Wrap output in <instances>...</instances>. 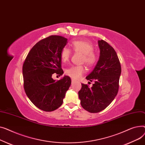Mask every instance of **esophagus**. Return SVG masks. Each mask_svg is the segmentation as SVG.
Segmentation results:
<instances>
[{"label":"esophagus","instance_id":"1","mask_svg":"<svg viewBox=\"0 0 145 145\" xmlns=\"http://www.w3.org/2000/svg\"><path fill=\"white\" fill-rule=\"evenodd\" d=\"M71 82H72V83H74V82H75V81L72 79V80H71Z\"/></svg>","mask_w":145,"mask_h":145}]
</instances>
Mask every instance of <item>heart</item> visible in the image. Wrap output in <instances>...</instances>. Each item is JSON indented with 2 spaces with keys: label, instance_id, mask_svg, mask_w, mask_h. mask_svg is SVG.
Segmentation results:
<instances>
[{
  "label": "heart",
  "instance_id": "heart-1",
  "mask_svg": "<svg viewBox=\"0 0 145 145\" xmlns=\"http://www.w3.org/2000/svg\"><path fill=\"white\" fill-rule=\"evenodd\" d=\"M71 47L75 52L82 53V61L85 62L88 66L92 67L97 61V56L93 52V47L90 42L83 40H74L71 42ZM71 55L69 48L64 47L60 52V57L63 62L69 61ZM85 72V68L82 65H74L68 68L65 70V74L74 80L80 78Z\"/></svg>",
  "mask_w": 145,
  "mask_h": 145
}]
</instances>
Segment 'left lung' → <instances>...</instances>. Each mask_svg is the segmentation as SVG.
Here are the masks:
<instances>
[{
    "mask_svg": "<svg viewBox=\"0 0 145 145\" xmlns=\"http://www.w3.org/2000/svg\"><path fill=\"white\" fill-rule=\"evenodd\" d=\"M100 50L99 60L93 70L87 76L94 81L92 87L81 84L78 92L82 107L91 113H97L105 109L114 99L119 89L121 66L114 48L107 42L98 41Z\"/></svg>",
    "mask_w": 145,
    "mask_h": 145,
    "instance_id": "1",
    "label": "left lung"
}]
</instances>
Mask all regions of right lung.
<instances>
[{
    "mask_svg": "<svg viewBox=\"0 0 145 145\" xmlns=\"http://www.w3.org/2000/svg\"><path fill=\"white\" fill-rule=\"evenodd\" d=\"M67 39L60 36H50L34 46L23 65V86L31 103L38 108L51 112L60 106L71 84L65 75L61 80L52 78L54 73L63 74L60 52Z\"/></svg>",
    "mask_w": 145,
    "mask_h": 145,
    "instance_id": "1",
    "label": "right lung"
}]
</instances>
